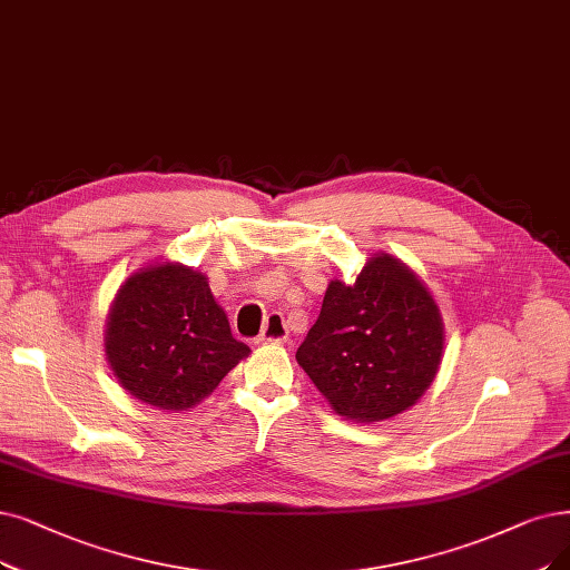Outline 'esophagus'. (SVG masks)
<instances>
[{
	"mask_svg": "<svg viewBox=\"0 0 570 570\" xmlns=\"http://www.w3.org/2000/svg\"><path fill=\"white\" fill-rule=\"evenodd\" d=\"M287 341V325L281 313H271L264 323L262 334L257 336V344H285Z\"/></svg>",
	"mask_w": 570,
	"mask_h": 570,
	"instance_id": "obj_1",
	"label": "esophagus"
}]
</instances>
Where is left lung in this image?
Here are the masks:
<instances>
[{
    "label": "left lung",
    "instance_id": "obj_1",
    "mask_svg": "<svg viewBox=\"0 0 570 570\" xmlns=\"http://www.w3.org/2000/svg\"><path fill=\"white\" fill-rule=\"evenodd\" d=\"M442 353L444 323L428 287L400 259L374 255L355 283L327 285L297 362L338 416L374 423L421 400Z\"/></svg>",
    "mask_w": 570,
    "mask_h": 570
}]
</instances>
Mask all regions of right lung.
I'll use <instances>...</instances> for the list:
<instances>
[{
    "label": "right lung",
    "mask_w": 570,
    "mask_h": 570,
    "mask_svg": "<svg viewBox=\"0 0 570 570\" xmlns=\"http://www.w3.org/2000/svg\"><path fill=\"white\" fill-rule=\"evenodd\" d=\"M247 353L208 278L177 262L132 273L107 315L105 355L114 376L156 409L196 406Z\"/></svg>",
    "instance_id": "add662e5"
}]
</instances>
